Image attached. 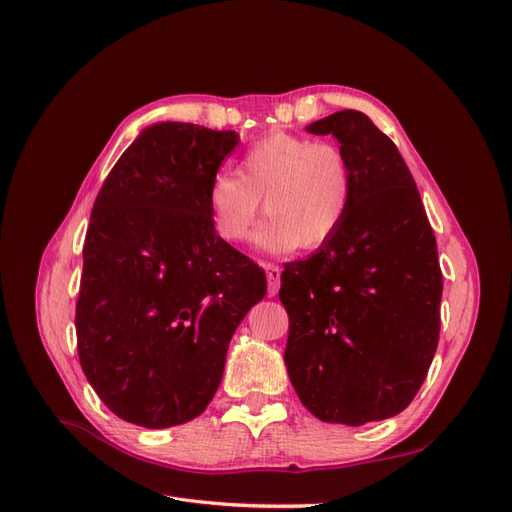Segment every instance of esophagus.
<instances>
[{
	"instance_id": "1",
	"label": "esophagus",
	"mask_w": 512,
	"mask_h": 512,
	"mask_svg": "<svg viewBox=\"0 0 512 512\" xmlns=\"http://www.w3.org/2000/svg\"><path fill=\"white\" fill-rule=\"evenodd\" d=\"M265 271H267V282H269V297H275L277 290H280L282 269L273 265V262H265Z\"/></svg>"
}]
</instances>
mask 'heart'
Wrapping results in <instances>:
<instances>
[{
  "mask_svg": "<svg viewBox=\"0 0 512 512\" xmlns=\"http://www.w3.org/2000/svg\"><path fill=\"white\" fill-rule=\"evenodd\" d=\"M235 172L220 170L207 190L213 228L228 243L250 235L260 200L269 220L256 230V245L273 254L324 245L352 209L354 170L333 143L273 132L247 147Z\"/></svg>",
  "mask_w": 512,
  "mask_h": 512,
  "instance_id": "1",
  "label": "heart"
}]
</instances>
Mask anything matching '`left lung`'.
Segmentation results:
<instances>
[{
  "instance_id": "1",
  "label": "left lung",
  "mask_w": 512,
  "mask_h": 512,
  "mask_svg": "<svg viewBox=\"0 0 512 512\" xmlns=\"http://www.w3.org/2000/svg\"><path fill=\"white\" fill-rule=\"evenodd\" d=\"M307 132L346 151L354 200L331 241L284 267V361L309 412L359 427L406 410L427 376L440 337L438 245L404 158L374 121L339 111Z\"/></svg>"
}]
</instances>
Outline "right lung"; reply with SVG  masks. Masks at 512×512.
<instances>
[{
  "mask_svg": "<svg viewBox=\"0 0 512 512\" xmlns=\"http://www.w3.org/2000/svg\"><path fill=\"white\" fill-rule=\"evenodd\" d=\"M239 134L164 121L123 151L91 211L76 348L106 408L147 429L203 414L267 277L213 228L211 179Z\"/></svg>",
  "mask_w": 512,
  "mask_h": 512,
  "instance_id": "right-lung-1",
  "label": "right lung"
}]
</instances>
